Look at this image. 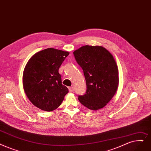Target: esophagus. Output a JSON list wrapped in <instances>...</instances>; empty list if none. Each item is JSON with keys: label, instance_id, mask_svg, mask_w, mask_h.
<instances>
[{"label": "esophagus", "instance_id": "esophagus-1", "mask_svg": "<svg viewBox=\"0 0 151 151\" xmlns=\"http://www.w3.org/2000/svg\"><path fill=\"white\" fill-rule=\"evenodd\" d=\"M68 89H69V92H70V93H72V92L73 91V87H69L68 88Z\"/></svg>", "mask_w": 151, "mask_h": 151}]
</instances>
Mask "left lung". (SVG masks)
Wrapping results in <instances>:
<instances>
[{"label": "left lung", "instance_id": "8db88e82", "mask_svg": "<svg viewBox=\"0 0 151 151\" xmlns=\"http://www.w3.org/2000/svg\"><path fill=\"white\" fill-rule=\"evenodd\" d=\"M82 68L87 89L78 99L84 106L98 110L112 99L119 87V69L112 54L101 45H84L73 52Z\"/></svg>", "mask_w": 151, "mask_h": 151}]
</instances>
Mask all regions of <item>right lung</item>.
<instances>
[{
	"label": "right lung",
	"instance_id": "add662e5",
	"mask_svg": "<svg viewBox=\"0 0 151 151\" xmlns=\"http://www.w3.org/2000/svg\"><path fill=\"white\" fill-rule=\"evenodd\" d=\"M69 52L54 48L39 51L32 55L24 67L23 86L30 102L39 109L51 112L59 107L68 93L58 73Z\"/></svg>",
	"mask_w": 151,
	"mask_h": 151
}]
</instances>
